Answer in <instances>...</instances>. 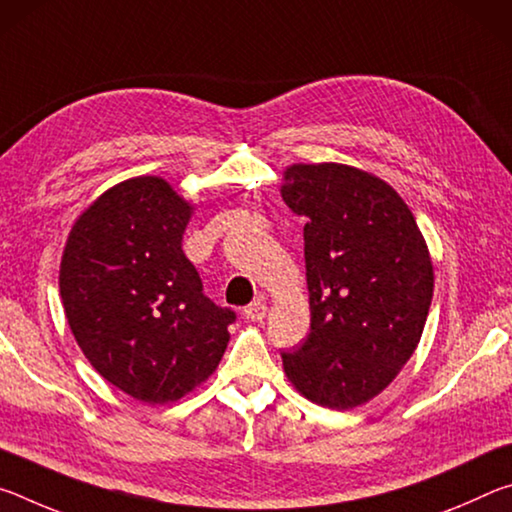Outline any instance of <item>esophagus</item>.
Segmentation results:
<instances>
[{"label":"esophagus","mask_w":512,"mask_h":512,"mask_svg":"<svg viewBox=\"0 0 512 512\" xmlns=\"http://www.w3.org/2000/svg\"><path fill=\"white\" fill-rule=\"evenodd\" d=\"M244 316L250 320V323H259L266 316V305L264 302H253L244 309Z\"/></svg>","instance_id":"34e87169"}]
</instances>
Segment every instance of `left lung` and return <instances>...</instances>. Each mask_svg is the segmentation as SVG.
<instances>
[{
  "mask_svg": "<svg viewBox=\"0 0 512 512\" xmlns=\"http://www.w3.org/2000/svg\"><path fill=\"white\" fill-rule=\"evenodd\" d=\"M280 194L307 216L311 329L284 352V375L309 402L350 411L400 375L433 298L427 241L404 198L375 173L341 162H296Z\"/></svg>",
  "mask_w": 512,
  "mask_h": 512,
  "instance_id": "obj_1",
  "label": "left lung"
}]
</instances>
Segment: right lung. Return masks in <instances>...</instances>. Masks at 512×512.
<instances>
[{
  "label": "right lung",
  "instance_id": "1",
  "mask_svg": "<svg viewBox=\"0 0 512 512\" xmlns=\"http://www.w3.org/2000/svg\"><path fill=\"white\" fill-rule=\"evenodd\" d=\"M196 203L160 176L112 185L76 216L60 298L85 359L144 404L194 393L219 368L235 311L203 296L183 250Z\"/></svg>",
  "mask_w": 512,
  "mask_h": 512
}]
</instances>
